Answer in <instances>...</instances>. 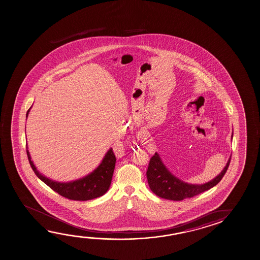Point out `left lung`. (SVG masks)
<instances>
[{
  "instance_id": "8db88e82",
  "label": "left lung",
  "mask_w": 260,
  "mask_h": 260,
  "mask_svg": "<svg viewBox=\"0 0 260 260\" xmlns=\"http://www.w3.org/2000/svg\"><path fill=\"white\" fill-rule=\"evenodd\" d=\"M230 163L231 157L220 175L206 184L202 185L189 184L173 176L160 159L159 155L155 153L150 158L147 170L148 185L152 192L161 198L172 201L184 200L215 186L227 172Z\"/></svg>"
}]
</instances>
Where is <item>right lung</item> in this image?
<instances>
[{"instance_id":"add662e5","label":"right lung","mask_w":260,"mask_h":260,"mask_svg":"<svg viewBox=\"0 0 260 260\" xmlns=\"http://www.w3.org/2000/svg\"><path fill=\"white\" fill-rule=\"evenodd\" d=\"M28 112L29 110L27 112V116ZM26 151L28 162L36 176L55 192L69 200L88 201L100 197L108 191L112 183V175L115 168L116 162V156L112 148L106 153L100 166L96 168L93 172L82 179L76 180L69 183H58L42 176L38 172L31 161L28 147L26 148Z\"/></svg>"}]
</instances>
